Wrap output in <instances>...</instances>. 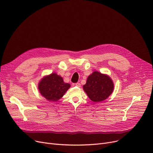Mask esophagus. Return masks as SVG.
Here are the masks:
<instances>
[{
    "label": "esophagus",
    "mask_w": 153,
    "mask_h": 153,
    "mask_svg": "<svg viewBox=\"0 0 153 153\" xmlns=\"http://www.w3.org/2000/svg\"><path fill=\"white\" fill-rule=\"evenodd\" d=\"M75 85L77 86V87H80V83H76V84H75Z\"/></svg>",
    "instance_id": "obj_1"
}]
</instances>
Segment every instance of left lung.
<instances>
[{
	"label": "left lung",
	"instance_id": "1",
	"mask_svg": "<svg viewBox=\"0 0 153 153\" xmlns=\"http://www.w3.org/2000/svg\"><path fill=\"white\" fill-rule=\"evenodd\" d=\"M114 87L108 75L94 71L87 77L83 89L91 101L97 103L107 99L113 93Z\"/></svg>",
	"mask_w": 153,
	"mask_h": 153
}]
</instances>
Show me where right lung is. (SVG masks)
Wrapping results in <instances>:
<instances>
[{
	"instance_id": "obj_1",
	"label": "right lung",
	"mask_w": 153,
	"mask_h": 153,
	"mask_svg": "<svg viewBox=\"0 0 153 153\" xmlns=\"http://www.w3.org/2000/svg\"><path fill=\"white\" fill-rule=\"evenodd\" d=\"M70 87L69 84L64 82L62 77L55 73L43 77L38 84L40 94L53 102L62 98Z\"/></svg>"
}]
</instances>
